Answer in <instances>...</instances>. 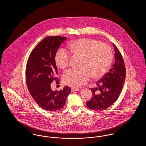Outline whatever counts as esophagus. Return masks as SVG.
Masks as SVG:
<instances>
[{"mask_svg": "<svg viewBox=\"0 0 146 146\" xmlns=\"http://www.w3.org/2000/svg\"><path fill=\"white\" fill-rule=\"evenodd\" d=\"M71 90L72 92H74V91H76L79 90V89L78 88H71Z\"/></svg>", "mask_w": 146, "mask_h": 146, "instance_id": "esophagus-1", "label": "esophagus"}]
</instances>
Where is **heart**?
I'll list each match as a JSON object with an SVG mask.
<instances>
[{
  "label": "heart",
  "mask_w": 146,
  "mask_h": 146,
  "mask_svg": "<svg viewBox=\"0 0 146 146\" xmlns=\"http://www.w3.org/2000/svg\"><path fill=\"white\" fill-rule=\"evenodd\" d=\"M68 51L74 56L81 57L79 70H70L63 74V83L74 88H79L87 82L91 76L94 79L101 78L110 69L113 60L111 47L106 44L91 38H82L70 42ZM64 49H59L54 61L61 70L68 67L70 57Z\"/></svg>",
  "instance_id": "b5f03b06"
}]
</instances>
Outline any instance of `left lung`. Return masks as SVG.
Masks as SVG:
<instances>
[{"mask_svg": "<svg viewBox=\"0 0 146 146\" xmlns=\"http://www.w3.org/2000/svg\"><path fill=\"white\" fill-rule=\"evenodd\" d=\"M115 50V63L100 80L97 87L90 89L92 97L86 102L90 110L102 111L111 106L118 98L125 82L126 69L122 55L117 47Z\"/></svg>", "mask_w": 146, "mask_h": 146, "instance_id": "8db88e82", "label": "left lung"}]
</instances>
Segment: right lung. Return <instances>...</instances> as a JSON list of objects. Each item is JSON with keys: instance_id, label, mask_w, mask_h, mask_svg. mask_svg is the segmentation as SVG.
I'll use <instances>...</instances> for the list:
<instances>
[{"instance_id": "obj_1", "label": "right lung", "mask_w": 146, "mask_h": 146, "mask_svg": "<svg viewBox=\"0 0 146 146\" xmlns=\"http://www.w3.org/2000/svg\"><path fill=\"white\" fill-rule=\"evenodd\" d=\"M66 38L61 36L46 37L33 50L27 63L26 79L28 90L35 102L47 111L62 108L71 92L68 86L53 91L50 86L54 80L59 83L54 58L59 46Z\"/></svg>"}]
</instances>
